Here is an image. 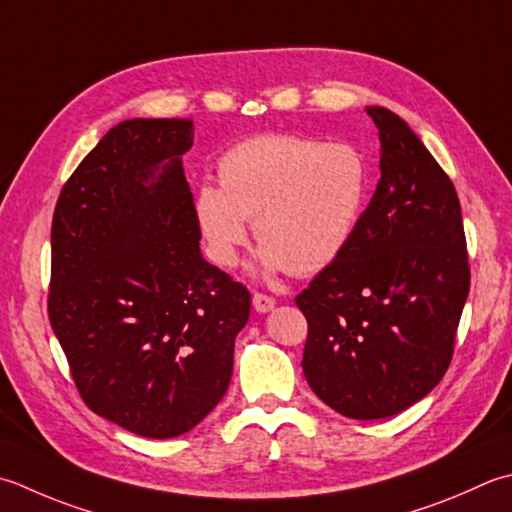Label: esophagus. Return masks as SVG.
<instances>
[{"instance_id":"obj_1","label":"esophagus","mask_w":512,"mask_h":512,"mask_svg":"<svg viewBox=\"0 0 512 512\" xmlns=\"http://www.w3.org/2000/svg\"><path fill=\"white\" fill-rule=\"evenodd\" d=\"M253 308L257 310V313H262V315L270 313V310L275 308V299L264 295V293H255L253 295Z\"/></svg>"}]
</instances>
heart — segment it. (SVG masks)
Returning a JSON list of instances; mask_svg holds the SVG:
<instances>
[{
	"mask_svg": "<svg viewBox=\"0 0 512 512\" xmlns=\"http://www.w3.org/2000/svg\"><path fill=\"white\" fill-rule=\"evenodd\" d=\"M368 195V166L355 146L297 135H257L219 159V186L195 190L193 215L206 253L233 266L255 222L257 268L310 275L348 246Z\"/></svg>",
	"mask_w": 512,
	"mask_h": 512,
	"instance_id": "1",
	"label": "heart"
}]
</instances>
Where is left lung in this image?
Wrapping results in <instances>:
<instances>
[{"instance_id":"1","label":"left lung","mask_w":512,"mask_h":512,"mask_svg":"<svg viewBox=\"0 0 512 512\" xmlns=\"http://www.w3.org/2000/svg\"><path fill=\"white\" fill-rule=\"evenodd\" d=\"M366 113L382 177L342 255L295 302L308 319L313 393L344 417L384 419L444 377L470 270L453 182L402 117Z\"/></svg>"}]
</instances>
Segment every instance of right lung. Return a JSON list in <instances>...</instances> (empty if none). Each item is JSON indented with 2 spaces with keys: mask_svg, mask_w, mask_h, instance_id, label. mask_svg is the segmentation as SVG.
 Returning <instances> with one entry per match:
<instances>
[{
  "mask_svg": "<svg viewBox=\"0 0 512 512\" xmlns=\"http://www.w3.org/2000/svg\"><path fill=\"white\" fill-rule=\"evenodd\" d=\"M193 119H126L62 188L48 317L99 417L148 439L188 433L226 395L248 290L208 264L182 157Z\"/></svg>",
  "mask_w": 512,
  "mask_h": 512,
  "instance_id": "right-lung-1",
  "label": "right lung"
}]
</instances>
